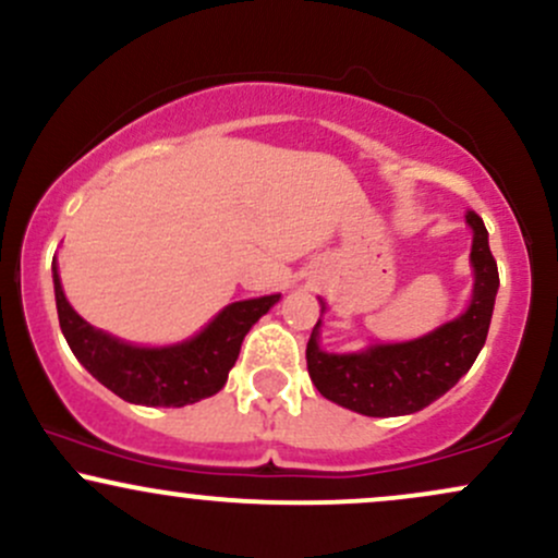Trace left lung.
I'll list each match as a JSON object with an SVG mask.
<instances>
[{
	"label": "left lung",
	"mask_w": 558,
	"mask_h": 558,
	"mask_svg": "<svg viewBox=\"0 0 558 558\" xmlns=\"http://www.w3.org/2000/svg\"><path fill=\"white\" fill-rule=\"evenodd\" d=\"M466 222L475 233L470 254L475 288L464 315L414 341L375 343L356 354H328L319 349L317 319L306 343V369L325 399L364 417H401L430 407L470 373L488 338L498 267L483 220L466 213Z\"/></svg>",
	"instance_id": "left-lung-1"
}]
</instances>
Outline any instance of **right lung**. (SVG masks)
<instances>
[{"mask_svg": "<svg viewBox=\"0 0 558 558\" xmlns=\"http://www.w3.org/2000/svg\"><path fill=\"white\" fill-rule=\"evenodd\" d=\"M52 272L57 317L75 360L114 396L141 407H185L215 396L226 386L246 332L280 299V293H272L235 301L189 341L149 349L92 328L68 304L57 265H52Z\"/></svg>", "mask_w": 558, "mask_h": 558, "instance_id": "1", "label": "right lung"}]
</instances>
